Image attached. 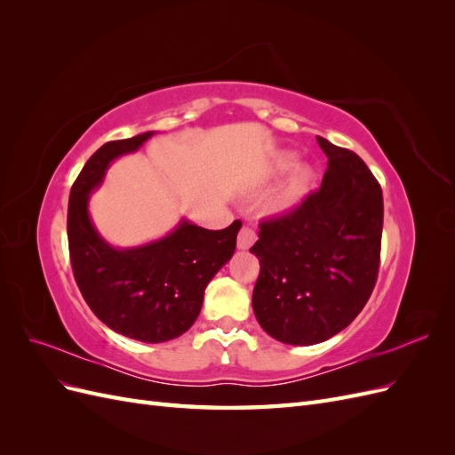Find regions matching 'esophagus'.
<instances>
[{
    "instance_id": "obj_1",
    "label": "esophagus",
    "mask_w": 455,
    "mask_h": 455,
    "mask_svg": "<svg viewBox=\"0 0 455 455\" xmlns=\"http://www.w3.org/2000/svg\"><path fill=\"white\" fill-rule=\"evenodd\" d=\"M254 241H256V231L243 226L241 231H239V237H237V246H239V249L241 251H249L251 246L254 244Z\"/></svg>"
}]
</instances>
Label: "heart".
I'll return each instance as SVG.
<instances>
[{"label":"heart","instance_id":"obj_1","mask_svg":"<svg viewBox=\"0 0 455 455\" xmlns=\"http://www.w3.org/2000/svg\"><path fill=\"white\" fill-rule=\"evenodd\" d=\"M294 163H296V154H288V151L286 154H281L273 163V169L277 172H284L291 167L292 171L288 172L281 188L275 191L266 204L271 214L292 212L311 194V189L315 186V169L306 163H299V164H294Z\"/></svg>","mask_w":455,"mask_h":455}]
</instances>
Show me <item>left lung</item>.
<instances>
[{
    "mask_svg": "<svg viewBox=\"0 0 455 455\" xmlns=\"http://www.w3.org/2000/svg\"><path fill=\"white\" fill-rule=\"evenodd\" d=\"M328 157L321 189L298 209L259 224L252 309L266 332L291 346L336 336L363 311L379 269L383 196L364 161L316 136Z\"/></svg>",
    "mask_w": 455,
    "mask_h": 455,
    "instance_id": "left-lung-1",
    "label": "left lung"
}]
</instances>
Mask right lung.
I'll return each mask as SVG.
<instances>
[{
    "label": "right lung",
    "mask_w": 455,
    "mask_h": 455,
    "mask_svg": "<svg viewBox=\"0 0 455 455\" xmlns=\"http://www.w3.org/2000/svg\"><path fill=\"white\" fill-rule=\"evenodd\" d=\"M114 140L85 163L68 203V244L74 277L87 306L116 332L161 343L182 336L199 316L204 288L235 252L241 222L204 229L182 220L169 235L132 249H116L96 231L89 199L109 163L132 154L149 136Z\"/></svg>",
    "instance_id": "1"
}]
</instances>
